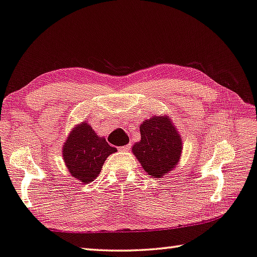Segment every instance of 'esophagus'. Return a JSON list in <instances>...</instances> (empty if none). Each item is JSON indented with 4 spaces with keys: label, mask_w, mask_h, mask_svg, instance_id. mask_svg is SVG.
<instances>
[{
    "label": "esophagus",
    "mask_w": 257,
    "mask_h": 257,
    "mask_svg": "<svg viewBox=\"0 0 257 257\" xmlns=\"http://www.w3.org/2000/svg\"><path fill=\"white\" fill-rule=\"evenodd\" d=\"M130 148H132V144H127V145H124V147H121L120 149L122 151H128V150H130Z\"/></svg>",
    "instance_id": "esophagus-1"
}]
</instances>
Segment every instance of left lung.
I'll list each match as a JSON object with an SVG mask.
<instances>
[{"label": "left lung", "instance_id": "8db88e82", "mask_svg": "<svg viewBox=\"0 0 257 257\" xmlns=\"http://www.w3.org/2000/svg\"><path fill=\"white\" fill-rule=\"evenodd\" d=\"M141 141L133 147V153L144 171L162 178L178 165L182 141L171 118L165 115L145 120L140 127Z\"/></svg>", "mask_w": 257, "mask_h": 257}]
</instances>
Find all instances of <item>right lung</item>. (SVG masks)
Listing matches in <instances>:
<instances>
[{
	"label": "right lung",
	"instance_id": "right-lung-1",
	"mask_svg": "<svg viewBox=\"0 0 257 257\" xmlns=\"http://www.w3.org/2000/svg\"><path fill=\"white\" fill-rule=\"evenodd\" d=\"M115 151L105 137H99L87 122H83L71 130L62 153L71 177L87 183L98 177L107 157Z\"/></svg>",
	"mask_w": 257,
	"mask_h": 257
}]
</instances>
